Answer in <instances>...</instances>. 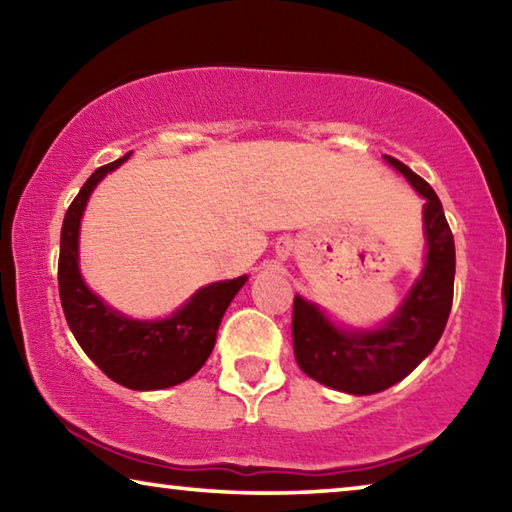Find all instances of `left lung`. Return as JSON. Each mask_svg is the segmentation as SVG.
I'll return each instance as SVG.
<instances>
[{"mask_svg": "<svg viewBox=\"0 0 512 512\" xmlns=\"http://www.w3.org/2000/svg\"><path fill=\"white\" fill-rule=\"evenodd\" d=\"M384 160L409 180L424 201L427 257L418 280L395 314L377 327L336 325L316 302L293 300V352L300 370L334 391L372 395L386 391L427 359L445 332L454 300L456 250L440 198L427 180L400 160Z\"/></svg>", "mask_w": 512, "mask_h": 512, "instance_id": "1", "label": "left lung"}]
</instances>
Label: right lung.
I'll list each match as a JSON object with an SVG mask.
<instances>
[{
  "instance_id": "right-lung-1",
  "label": "right lung",
  "mask_w": 512,
  "mask_h": 512,
  "mask_svg": "<svg viewBox=\"0 0 512 512\" xmlns=\"http://www.w3.org/2000/svg\"><path fill=\"white\" fill-rule=\"evenodd\" d=\"M128 158L131 153L99 167L69 205L60 230L58 291L74 339L112 381L133 391H160L183 384L203 368L225 309L248 275L207 284L171 316L158 320L128 318L92 293L79 268L81 219L94 187Z\"/></svg>"
}]
</instances>
